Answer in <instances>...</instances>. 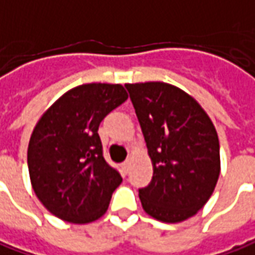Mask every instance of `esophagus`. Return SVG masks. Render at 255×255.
Segmentation results:
<instances>
[{
	"instance_id": "1",
	"label": "esophagus",
	"mask_w": 255,
	"mask_h": 255,
	"mask_svg": "<svg viewBox=\"0 0 255 255\" xmlns=\"http://www.w3.org/2000/svg\"><path fill=\"white\" fill-rule=\"evenodd\" d=\"M123 166H124V169L128 172V169H129V166H131V159H127L126 162L123 163Z\"/></svg>"
}]
</instances>
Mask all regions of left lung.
Returning a JSON list of instances; mask_svg holds the SVG:
<instances>
[{
  "label": "left lung",
  "instance_id": "1",
  "mask_svg": "<svg viewBox=\"0 0 255 255\" xmlns=\"http://www.w3.org/2000/svg\"><path fill=\"white\" fill-rule=\"evenodd\" d=\"M144 134L154 175L139 189L145 213L165 223L195 216L220 175V145L206 111L163 82L126 84Z\"/></svg>",
  "mask_w": 255,
  "mask_h": 255
}]
</instances>
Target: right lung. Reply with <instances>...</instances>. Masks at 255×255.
<instances>
[{"instance_id":"obj_1","label":"right lung","mask_w":255,"mask_h":255,"mask_svg":"<svg viewBox=\"0 0 255 255\" xmlns=\"http://www.w3.org/2000/svg\"><path fill=\"white\" fill-rule=\"evenodd\" d=\"M127 99L121 84H82L42 114L28 145V169L36 198L52 215L84 224L107 212L123 178L106 162L97 131Z\"/></svg>"}]
</instances>
